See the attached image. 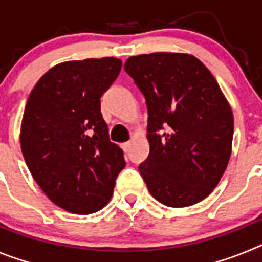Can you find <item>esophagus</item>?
Segmentation results:
<instances>
[{"label": "esophagus", "instance_id": "34e87169", "mask_svg": "<svg viewBox=\"0 0 262 262\" xmlns=\"http://www.w3.org/2000/svg\"><path fill=\"white\" fill-rule=\"evenodd\" d=\"M122 148H123V151L124 152H127L129 149V148H131V142H126V143H123V144H122Z\"/></svg>", "mask_w": 262, "mask_h": 262}]
</instances>
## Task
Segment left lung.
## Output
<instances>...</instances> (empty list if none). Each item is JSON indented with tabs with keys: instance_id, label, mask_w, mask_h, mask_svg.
I'll use <instances>...</instances> for the list:
<instances>
[{
	"instance_id": "obj_1",
	"label": "left lung",
	"mask_w": 262,
	"mask_h": 262,
	"mask_svg": "<svg viewBox=\"0 0 262 262\" xmlns=\"http://www.w3.org/2000/svg\"><path fill=\"white\" fill-rule=\"evenodd\" d=\"M124 71L145 97L149 156L139 172L169 207L201 202L215 189L232 151L233 115L211 72L193 55L131 56Z\"/></svg>"
}]
</instances>
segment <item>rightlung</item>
<instances>
[{
  "label": "right lung",
  "instance_id": "1",
  "mask_svg": "<svg viewBox=\"0 0 262 262\" xmlns=\"http://www.w3.org/2000/svg\"><path fill=\"white\" fill-rule=\"evenodd\" d=\"M120 68L117 57L60 62L27 99L19 135L25 161L43 193L72 214L103 209L126 165L101 114V97Z\"/></svg>",
  "mask_w": 262,
  "mask_h": 262
}]
</instances>
